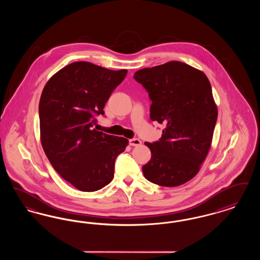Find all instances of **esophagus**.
Returning <instances> with one entry per match:
<instances>
[{"label":"esophagus","instance_id":"esophagus-1","mask_svg":"<svg viewBox=\"0 0 260 260\" xmlns=\"http://www.w3.org/2000/svg\"><path fill=\"white\" fill-rule=\"evenodd\" d=\"M141 144V141L137 138H132L129 139V145L131 146H139Z\"/></svg>","mask_w":260,"mask_h":260}]
</instances>
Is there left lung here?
Here are the masks:
<instances>
[{
  "label": "left lung",
  "instance_id": "obj_1",
  "mask_svg": "<svg viewBox=\"0 0 260 260\" xmlns=\"http://www.w3.org/2000/svg\"><path fill=\"white\" fill-rule=\"evenodd\" d=\"M134 78L152 101L151 120L165 125L159 141L145 142L151 160L143 174L160 186L184 184L199 173L212 141L217 107L210 81L180 61L138 70Z\"/></svg>",
  "mask_w": 260,
  "mask_h": 260
}]
</instances>
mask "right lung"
Returning <instances> with one entry per match:
<instances>
[{
    "mask_svg": "<svg viewBox=\"0 0 260 260\" xmlns=\"http://www.w3.org/2000/svg\"><path fill=\"white\" fill-rule=\"evenodd\" d=\"M127 70L73 62L53 75L39 103L43 149L53 169L77 189L93 192L109 184L115 160L128 140L93 128L95 117Z\"/></svg>",
    "mask_w": 260,
    "mask_h": 260,
    "instance_id": "1",
    "label": "right lung"
}]
</instances>
